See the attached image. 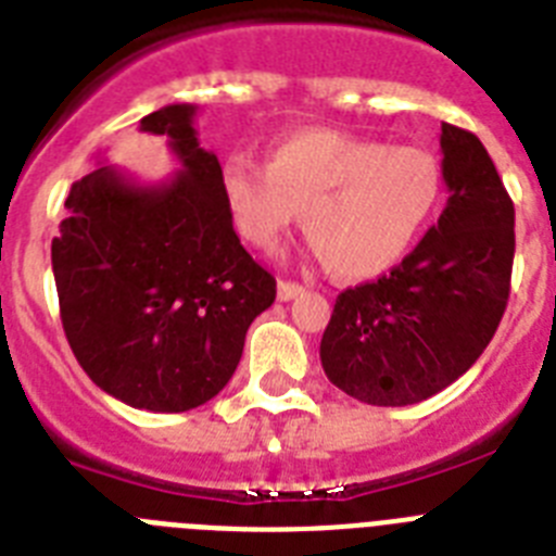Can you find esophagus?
Segmentation results:
<instances>
[{
	"label": "esophagus",
	"instance_id": "obj_1",
	"mask_svg": "<svg viewBox=\"0 0 556 556\" xmlns=\"http://www.w3.org/2000/svg\"><path fill=\"white\" fill-rule=\"evenodd\" d=\"M303 292V287L301 283H295V281H278V298H281V301H292V298H298Z\"/></svg>",
	"mask_w": 556,
	"mask_h": 556
}]
</instances>
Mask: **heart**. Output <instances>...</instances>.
<instances>
[{"label":"heart","mask_w":556,"mask_h":556,"mask_svg":"<svg viewBox=\"0 0 556 556\" xmlns=\"http://www.w3.org/2000/svg\"><path fill=\"white\" fill-rule=\"evenodd\" d=\"M222 197L244 241L269 250L303 211L306 239L337 278L396 267L439 211L444 174L419 146H388L334 129L275 142L267 165L247 154L222 165Z\"/></svg>","instance_id":"heart-1"}]
</instances>
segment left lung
<instances>
[{"label": "left lung", "mask_w": 556, "mask_h": 556, "mask_svg": "<svg viewBox=\"0 0 556 556\" xmlns=\"http://www.w3.org/2000/svg\"><path fill=\"white\" fill-rule=\"evenodd\" d=\"M447 207L391 275L340 292L320 363L340 391L402 407L469 371L509 301L515 205L472 131L441 123Z\"/></svg>", "instance_id": "8db88e82"}]
</instances>
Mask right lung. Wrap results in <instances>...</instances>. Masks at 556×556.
I'll use <instances>...</instances> for the list:
<instances>
[{
    "label": "right lung",
    "mask_w": 556,
    "mask_h": 556,
    "mask_svg": "<svg viewBox=\"0 0 556 556\" xmlns=\"http://www.w3.org/2000/svg\"><path fill=\"white\" fill-rule=\"evenodd\" d=\"M197 106L140 121L182 168L140 185L112 165L73 182L52 239L61 324L94 386L131 407L182 414L230 382L275 278L232 230L222 165L199 146Z\"/></svg>",
    "instance_id": "obj_1"
}]
</instances>
